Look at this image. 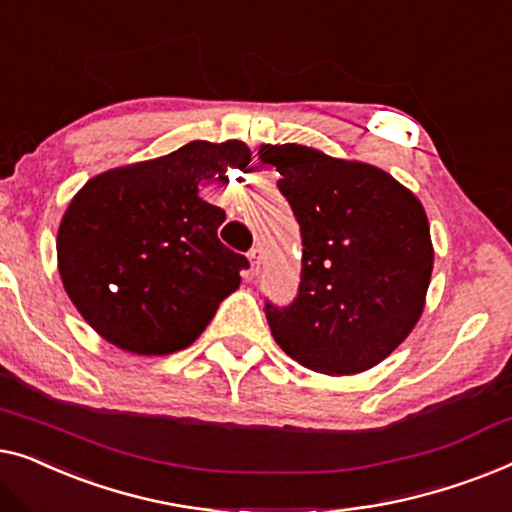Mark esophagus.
Wrapping results in <instances>:
<instances>
[{
    "instance_id": "34e87169",
    "label": "esophagus",
    "mask_w": 512,
    "mask_h": 512,
    "mask_svg": "<svg viewBox=\"0 0 512 512\" xmlns=\"http://www.w3.org/2000/svg\"><path fill=\"white\" fill-rule=\"evenodd\" d=\"M248 259H250V266H253V269H250V271H253V276H257L259 262H262V250L253 248V250H250V253H248Z\"/></svg>"
}]
</instances>
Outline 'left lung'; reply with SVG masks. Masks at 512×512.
Here are the masks:
<instances>
[{"label":"left lung","mask_w":512,"mask_h":512,"mask_svg":"<svg viewBox=\"0 0 512 512\" xmlns=\"http://www.w3.org/2000/svg\"><path fill=\"white\" fill-rule=\"evenodd\" d=\"M301 229V283L290 306L266 301L276 343L306 369L362 373L420 320L434 269L427 213L387 171L283 143L259 146Z\"/></svg>","instance_id":"obj_1"}]
</instances>
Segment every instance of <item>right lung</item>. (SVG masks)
I'll return each instance as SVG.
<instances>
[{
    "mask_svg": "<svg viewBox=\"0 0 512 512\" xmlns=\"http://www.w3.org/2000/svg\"><path fill=\"white\" fill-rule=\"evenodd\" d=\"M248 164L243 141H192L78 190L57 232V266L99 336L134 355L197 341L250 266L218 239L225 211L199 197V183Z\"/></svg>",
    "mask_w": 512,
    "mask_h": 512,
    "instance_id": "1",
    "label": "right lung"
}]
</instances>
